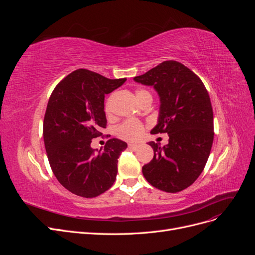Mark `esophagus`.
I'll return each mask as SVG.
<instances>
[{"label":"esophagus","instance_id":"34e87169","mask_svg":"<svg viewBox=\"0 0 255 255\" xmlns=\"http://www.w3.org/2000/svg\"><path fill=\"white\" fill-rule=\"evenodd\" d=\"M128 148L130 149V150H137L138 149V144H135V143H129L128 144Z\"/></svg>","mask_w":255,"mask_h":255}]
</instances>
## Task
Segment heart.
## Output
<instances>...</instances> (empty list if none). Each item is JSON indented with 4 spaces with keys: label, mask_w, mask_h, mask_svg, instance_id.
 Instances as JSON below:
<instances>
[{
    "label": "heart",
    "mask_w": 255,
    "mask_h": 255,
    "mask_svg": "<svg viewBox=\"0 0 255 255\" xmlns=\"http://www.w3.org/2000/svg\"><path fill=\"white\" fill-rule=\"evenodd\" d=\"M146 96H151L149 91H146L144 89L136 90V98L138 99V101L139 102H141V100ZM105 111L106 113H110V102L106 103ZM143 130H144V126L140 121L127 120L121 123V125L117 128V129H116V132H117V135L121 138V139H125L128 141H136L141 137Z\"/></svg>",
    "instance_id": "1"
}]
</instances>
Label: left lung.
<instances>
[{
	"instance_id": "left-lung-1",
	"label": "left lung",
	"mask_w": 255,
	"mask_h": 255,
	"mask_svg": "<svg viewBox=\"0 0 255 255\" xmlns=\"http://www.w3.org/2000/svg\"><path fill=\"white\" fill-rule=\"evenodd\" d=\"M134 81L153 86L160 100L156 127L167 133L168 144L150 141L154 156L142 167L152 186L179 192L201 174L214 140V116L208 92L199 76L175 60H166Z\"/></svg>"
}]
</instances>
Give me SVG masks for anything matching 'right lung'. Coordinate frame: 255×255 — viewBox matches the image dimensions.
<instances>
[{"label": "right lung", "instance_id": "add662e5", "mask_svg": "<svg viewBox=\"0 0 255 255\" xmlns=\"http://www.w3.org/2000/svg\"><path fill=\"white\" fill-rule=\"evenodd\" d=\"M126 81L79 69L60 81L49 99L43 120L45 151L54 175L76 196L98 197L116 180L127 142L112 138L99 152L90 143L106 128L105 95Z\"/></svg>", "mask_w": 255, "mask_h": 255}]
</instances>
